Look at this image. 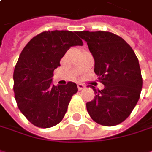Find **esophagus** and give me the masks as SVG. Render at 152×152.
Returning a JSON list of instances; mask_svg holds the SVG:
<instances>
[{
    "instance_id": "34e87169",
    "label": "esophagus",
    "mask_w": 152,
    "mask_h": 152,
    "mask_svg": "<svg viewBox=\"0 0 152 152\" xmlns=\"http://www.w3.org/2000/svg\"><path fill=\"white\" fill-rule=\"evenodd\" d=\"M77 88H78V90H83V88H84V85L83 84V83H77Z\"/></svg>"
}]
</instances>
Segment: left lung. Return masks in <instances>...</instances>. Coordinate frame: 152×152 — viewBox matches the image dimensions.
<instances>
[{
  "label": "left lung",
  "instance_id": "8db88e82",
  "mask_svg": "<svg viewBox=\"0 0 152 152\" xmlns=\"http://www.w3.org/2000/svg\"><path fill=\"white\" fill-rule=\"evenodd\" d=\"M87 42L95 65L94 72L99 76L104 89L91 86L93 100L86 103L91 118L103 126H115L131 113L140 98L142 78L137 55L120 36L109 31H79Z\"/></svg>",
  "mask_w": 152,
  "mask_h": 152
}]
</instances>
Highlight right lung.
Here are the masks:
<instances>
[{
	"mask_svg": "<svg viewBox=\"0 0 152 152\" xmlns=\"http://www.w3.org/2000/svg\"><path fill=\"white\" fill-rule=\"evenodd\" d=\"M76 31H47L32 38L20 53L14 70V93L17 106L34 126L47 129L63 119L72 96L78 89L75 83L55 86L53 70L66 52L83 46Z\"/></svg>",
	"mask_w": 152,
	"mask_h": 152,
	"instance_id": "obj_1",
	"label": "right lung"
}]
</instances>
